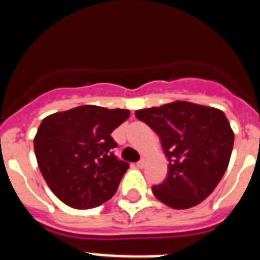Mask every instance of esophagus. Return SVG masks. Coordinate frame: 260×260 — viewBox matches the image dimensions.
<instances>
[{
  "instance_id": "esophagus-1",
  "label": "esophagus",
  "mask_w": 260,
  "mask_h": 260,
  "mask_svg": "<svg viewBox=\"0 0 260 260\" xmlns=\"http://www.w3.org/2000/svg\"><path fill=\"white\" fill-rule=\"evenodd\" d=\"M144 164H146V160H144L143 157H142L141 160H139V161L137 162V165H138V167H139V168H143Z\"/></svg>"
}]
</instances>
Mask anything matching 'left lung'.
<instances>
[{
  "mask_svg": "<svg viewBox=\"0 0 260 260\" xmlns=\"http://www.w3.org/2000/svg\"><path fill=\"white\" fill-rule=\"evenodd\" d=\"M158 135L169 171L152 186L158 201L176 210L203 202L224 176L234 134L221 110L189 102H174L135 112Z\"/></svg>",
  "mask_w": 260,
  "mask_h": 260,
  "instance_id": "obj_1",
  "label": "left lung"
}]
</instances>
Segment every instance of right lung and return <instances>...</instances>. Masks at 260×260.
Instances as JSON below:
<instances>
[{
    "label": "right lung",
    "mask_w": 260,
    "mask_h": 260,
    "mask_svg": "<svg viewBox=\"0 0 260 260\" xmlns=\"http://www.w3.org/2000/svg\"><path fill=\"white\" fill-rule=\"evenodd\" d=\"M127 109L82 105L50 114L34 139L40 172L54 195L69 207L88 210L109 201L128 162L114 155L112 132Z\"/></svg>",
    "instance_id": "add662e5"
}]
</instances>
